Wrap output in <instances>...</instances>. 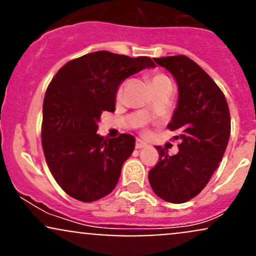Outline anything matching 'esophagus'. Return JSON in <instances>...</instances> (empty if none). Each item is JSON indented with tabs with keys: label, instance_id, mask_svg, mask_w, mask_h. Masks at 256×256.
I'll use <instances>...</instances> for the list:
<instances>
[{
	"label": "esophagus",
	"instance_id": "esophagus-1",
	"mask_svg": "<svg viewBox=\"0 0 256 256\" xmlns=\"http://www.w3.org/2000/svg\"><path fill=\"white\" fill-rule=\"evenodd\" d=\"M148 144H146V142H143V140H136V144H134V146H136V149H142V148H144V146H146Z\"/></svg>",
	"mask_w": 256,
	"mask_h": 256
}]
</instances>
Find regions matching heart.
<instances>
[{"instance_id":"b5f03b06","label":"heart","mask_w":256,"mask_h":256,"mask_svg":"<svg viewBox=\"0 0 256 256\" xmlns=\"http://www.w3.org/2000/svg\"><path fill=\"white\" fill-rule=\"evenodd\" d=\"M168 80H170V79L167 78L165 74H162V73L155 72V73H152V74L150 76V83H152V85L162 83V82H168ZM122 85H119V88H118V89H116V100H120V98H122Z\"/></svg>"}]
</instances>
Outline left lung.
Masks as SVG:
<instances>
[{
  "label": "left lung",
  "instance_id": "1",
  "mask_svg": "<svg viewBox=\"0 0 256 256\" xmlns=\"http://www.w3.org/2000/svg\"><path fill=\"white\" fill-rule=\"evenodd\" d=\"M178 84V107L167 128L179 132V152L170 156L156 146L158 164L149 171L150 186L160 198L184 204L202 192L219 166L228 143L231 119L225 95L216 82L185 55L154 58Z\"/></svg>",
  "mask_w": 256,
  "mask_h": 256
}]
</instances>
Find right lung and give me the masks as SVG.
Returning a JSON list of instances; mask_svg holds the SVG:
<instances>
[{
    "instance_id": "1",
    "label": "right lung",
    "mask_w": 256,
    "mask_h": 256,
    "mask_svg": "<svg viewBox=\"0 0 256 256\" xmlns=\"http://www.w3.org/2000/svg\"><path fill=\"white\" fill-rule=\"evenodd\" d=\"M154 66L148 56L101 50L68 61L52 79L40 137L49 171L67 195L92 202L113 192L134 138L122 134L106 140L96 134L98 122L104 112H114L119 84Z\"/></svg>"
}]
</instances>
